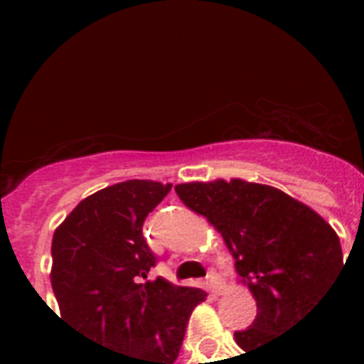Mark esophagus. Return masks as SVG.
<instances>
[{"mask_svg": "<svg viewBox=\"0 0 364 364\" xmlns=\"http://www.w3.org/2000/svg\"><path fill=\"white\" fill-rule=\"evenodd\" d=\"M205 285L210 289V293H221V282H219V276H217L215 272H208V276H205Z\"/></svg>", "mask_w": 364, "mask_h": 364, "instance_id": "obj_1", "label": "esophagus"}]
</instances>
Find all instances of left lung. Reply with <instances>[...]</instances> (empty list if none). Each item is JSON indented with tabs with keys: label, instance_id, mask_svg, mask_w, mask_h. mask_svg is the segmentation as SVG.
<instances>
[{
	"label": "left lung",
	"instance_id": "1",
	"mask_svg": "<svg viewBox=\"0 0 364 364\" xmlns=\"http://www.w3.org/2000/svg\"><path fill=\"white\" fill-rule=\"evenodd\" d=\"M176 193L221 232L242 283L257 300L253 325L234 333L245 353L300 321L344 266L333 227L279 188L217 179L181 183Z\"/></svg>",
	"mask_w": 364,
	"mask_h": 364
}]
</instances>
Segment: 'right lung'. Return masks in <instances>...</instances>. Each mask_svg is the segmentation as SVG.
<instances>
[{"label":"right lung","mask_w":364,"mask_h":364,"mask_svg":"<svg viewBox=\"0 0 364 364\" xmlns=\"http://www.w3.org/2000/svg\"><path fill=\"white\" fill-rule=\"evenodd\" d=\"M171 185L130 179L79 202L53 236V283L60 319L122 364H173L187 321L205 299L149 270L156 264L143 236L145 217Z\"/></svg>","instance_id":"1"}]
</instances>
